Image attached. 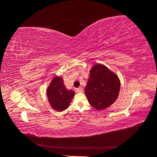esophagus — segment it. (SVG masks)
<instances>
[{
	"instance_id": "esophagus-1",
	"label": "esophagus",
	"mask_w": 157,
	"mask_h": 157,
	"mask_svg": "<svg viewBox=\"0 0 157 157\" xmlns=\"http://www.w3.org/2000/svg\"><path fill=\"white\" fill-rule=\"evenodd\" d=\"M77 91L78 93H82V92H83V88L82 87H79L77 89Z\"/></svg>"
}]
</instances>
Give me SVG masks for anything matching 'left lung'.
<instances>
[{"label": "left lung", "mask_w": 157, "mask_h": 157, "mask_svg": "<svg viewBox=\"0 0 157 157\" xmlns=\"http://www.w3.org/2000/svg\"><path fill=\"white\" fill-rule=\"evenodd\" d=\"M120 89L118 75L105 65L96 63L90 71L84 92L90 105L97 110H103L115 102Z\"/></svg>", "instance_id": "left-lung-1"}]
</instances>
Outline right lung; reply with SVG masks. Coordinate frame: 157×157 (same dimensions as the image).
<instances>
[{
    "label": "right lung",
    "mask_w": 157,
    "mask_h": 157,
    "mask_svg": "<svg viewBox=\"0 0 157 157\" xmlns=\"http://www.w3.org/2000/svg\"><path fill=\"white\" fill-rule=\"evenodd\" d=\"M46 94L51 107L56 111H63L69 107L75 92L66 88L63 77L56 76L47 88Z\"/></svg>",
    "instance_id": "1"
}]
</instances>
